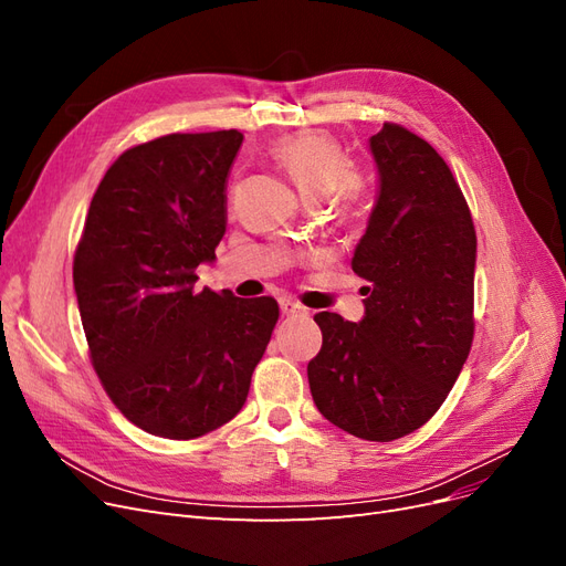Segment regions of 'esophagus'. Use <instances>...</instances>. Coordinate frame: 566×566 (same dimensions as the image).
<instances>
[{
  "label": "esophagus",
  "instance_id": "esophagus-1",
  "mask_svg": "<svg viewBox=\"0 0 566 566\" xmlns=\"http://www.w3.org/2000/svg\"><path fill=\"white\" fill-rule=\"evenodd\" d=\"M281 312H283L285 316H306V314H310V310H306V306H302L300 302L290 300V297H283V300H281Z\"/></svg>",
  "mask_w": 566,
  "mask_h": 566
}]
</instances>
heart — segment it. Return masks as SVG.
<instances>
[{
  "instance_id": "heart-1",
  "label": "heart",
  "mask_w": 566,
  "mask_h": 566,
  "mask_svg": "<svg viewBox=\"0 0 566 566\" xmlns=\"http://www.w3.org/2000/svg\"><path fill=\"white\" fill-rule=\"evenodd\" d=\"M273 158L293 177L304 198L316 200L335 191L345 208H354L361 184L349 172V158L335 136L318 129L285 134L273 144Z\"/></svg>"
}]
</instances>
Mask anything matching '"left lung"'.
Here are the masks:
<instances>
[{
  "label": "left lung",
  "mask_w": 566,
  "mask_h": 566,
  "mask_svg": "<svg viewBox=\"0 0 566 566\" xmlns=\"http://www.w3.org/2000/svg\"><path fill=\"white\" fill-rule=\"evenodd\" d=\"M370 153L380 188L352 256L366 314L314 316L323 345L306 375L325 420L394 441L437 413L468 361L476 235L449 165L418 134L385 123Z\"/></svg>",
  "instance_id": "obj_1"
}]
</instances>
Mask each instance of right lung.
I'll return each mask as SVG.
<instances>
[{
  "instance_id": "add662e5",
  "label": "right lung",
  "mask_w": 566,
  "mask_h": 566,
  "mask_svg": "<svg viewBox=\"0 0 566 566\" xmlns=\"http://www.w3.org/2000/svg\"><path fill=\"white\" fill-rule=\"evenodd\" d=\"M238 129L167 134L119 156L92 198L73 283L94 370L129 422L196 439L243 408L273 297L196 287L227 231Z\"/></svg>"
}]
</instances>
